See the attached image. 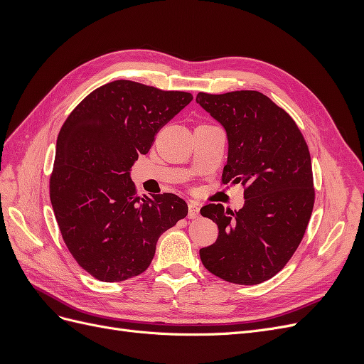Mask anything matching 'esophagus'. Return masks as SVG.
Here are the masks:
<instances>
[{
  "label": "esophagus",
  "mask_w": 364,
  "mask_h": 364,
  "mask_svg": "<svg viewBox=\"0 0 364 364\" xmlns=\"http://www.w3.org/2000/svg\"><path fill=\"white\" fill-rule=\"evenodd\" d=\"M188 217L190 218H197V217H199V206H197L194 202L188 203Z\"/></svg>",
  "instance_id": "1"
}]
</instances>
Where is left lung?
Listing matches in <instances>:
<instances>
[{
	"instance_id": "1",
	"label": "left lung",
	"mask_w": 364,
	"mask_h": 364,
	"mask_svg": "<svg viewBox=\"0 0 364 364\" xmlns=\"http://www.w3.org/2000/svg\"><path fill=\"white\" fill-rule=\"evenodd\" d=\"M206 112L226 129L225 183L245 186V206L200 209L218 226L214 245L200 249L206 270L228 282L255 285L290 261L314 206L310 150L294 119L258 91L199 92Z\"/></svg>"
}]
</instances>
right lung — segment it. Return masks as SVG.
I'll return each mask as SVG.
<instances>
[{"label": "right lung", "mask_w": 364, "mask_h": 364, "mask_svg": "<svg viewBox=\"0 0 364 364\" xmlns=\"http://www.w3.org/2000/svg\"><path fill=\"white\" fill-rule=\"evenodd\" d=\"M191 100L190 92L115 80L86 95L65 119L50 200L65 245L95 279L144 273L159 237L188 214L176 194L138 197L129 170Z\"/></svg>", "instance_id": "add662e5"}]
</instances>
